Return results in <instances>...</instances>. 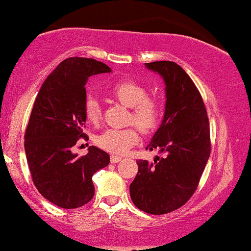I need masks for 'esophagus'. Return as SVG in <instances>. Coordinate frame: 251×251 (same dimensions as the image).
<instances>
[{
	"instance_id": "34e87169",
	"label": "esophagus",
	"mask_w": 251,
	"mask_h": 251,
	"mask_svg": "<svg viewBox=\"0 0 251 251\" xmlns=\"http://www.w3.org/2000/svg\"><path fill=\"white\" fill-rule=\"evenodd\" d=\"M122 159V157L121 156H118V155H112L111 156V158H110V161H111V163H118V162H120Z\"/></svg>"
}]
</instances>
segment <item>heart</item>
<instances>
[{
    "label": "heart",
    "mask_w": 251,
    "mask_h": 251,
    "mask_svg": "<svg viewBox=\"0 0 251 251\" xmlns=\"http://www.w3.org/2000/svg\"><path fill=\"white\" fill-rule=\"evenodd\" d=\"M106 92L122 105L130 107L129 122L134 123L141 131L150 133L157 128L163 115L162 103L156 97L148 95L147 87L131 79H123L108 86ZM83 112L87 121L93 125L99 123L101 117L100 101L94 96H88L83 104ZM136 126L105 130L95 137V144L112 154H125L139 140Z\"/></svg>",
    "instance_id": "b5f03b06"
}]
</instances>
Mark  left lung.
Returning <instances> with one entry per match:
<instances>
[{"mask_svg": "<svg viewBox=\"0 0 251 251\" xmlns=\"http://www.w3.org/2000/svg\"><path fill=\"white\" fill-rule=\"evenodd\" d=\"M165 82V113L146 150H159L154 163L137 161L130 196L138 208L162 215L183 206L197 190L210 154L209 122L201 93L180 65L146 63Z\"/></svg>", "mask_w": 251, "mask_h": 251, "instance_id": "obj_1", "label": "left lung"}]
</instances>
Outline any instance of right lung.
<instances>
[{
	"mask_svg": "<svg viewBox=\"0 0 251 251\" xmlns=\"http://www.w3.org/2000/svg\"><path fill=\"white\" fill-rule=\"evenodd\" d=\"M111 72L106 64L87 57H69L46 78L32 106L25 133V151L32 182L43 197L61 208H78L95 194L93 174L110 163L95 146L78 157L71 151L86 138L83 104L90 75Z\"/></svg>",
	"mask_w": 251,
	"mask_h": 251,
	"instance_id": "obj_1",
	"label": "right lung"
}]
</instances>
